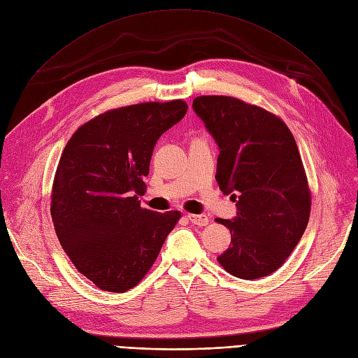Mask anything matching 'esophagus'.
<instances>
[{
	"instance_id": "esophagus-1",
	"label": "esophagus",
	"mask_w": 358,
	"mask_h": 358,
	"mask_svg": "<svg viewBox=\"0 0 358 358\" xmlns=\"http://www.w3.org/2000/svg\"><path fill=\"white\" fill-rule=\"evenodd\" d=\"M187 217H189V221H190L192 224L199 225V227H205V225H208V224H209V217H208L206 215H203V213H200V215L189 213V215H187Z\"/></svg>"
}]
</instances>
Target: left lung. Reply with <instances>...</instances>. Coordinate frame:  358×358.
I'll use <instances>...</instances> for the list:
<instances>
[{
	"instance_id": "left-lung-1",
	"label": "left lung",
	"mask_w": 358,
	"mask_h": 358,
	"mask_svg": "<svg viewBox=\"0 0 358 358\" xmlns=\"http://www.w3.org/2000/svg\"><path fill=\"white\" fill-rule=\"evenodd\" d=\"M194 113L220 148L216 181L237 203L217 262L231 275L257 279L284 265L301 240L312 197L294 136L260 106L231 96H197Z\"/></svg>"
}]
</instances>
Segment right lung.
<instances>
[{"mask_svg":"<svg viewBox=\"0 0 358 358\" xmlns=\"http://www.w3.org/2000/svg\"><path fill=\"white\" fill-rule=\"evenodd\" d=\"M187 113L181 99L110 110L71 136L51 193L57 237L98 288L126 292L142 281L181 217L142 209L143 178L158 138Z\"/></svg>","mask_w":358,"mask_h":358,"instance_id":"add662e5","label":"right lung"}]
</instances>
